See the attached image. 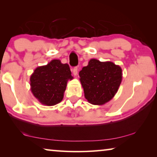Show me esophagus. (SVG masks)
Masks as SVG:
<instances>
[{
	"instance_id": "obj_1",
	"label": "esophagus",
	"mask_w": 157,
	"mask_h": 157,
	"mask_svg": "<svg viewBox=\"0 0 157 157\" xmlns=\"http://www.w3.org/2000/svg\"><path fill=\"white\" fill-rule=\"evenodd\" d=\"M78 68H77V67H75V68H73V75L75 76V75H78Z\"/></svg>"
}]
</instances>
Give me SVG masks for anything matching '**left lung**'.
<instances>
[{
  "instance_id": "left-lung-1",
  "label": "left lung",
  "mask_w": 157,
  "mask_h": 157,
  "mask_svg": "<svg viewBox=\"0 0 157 157\" xmlns=\"http://www.w3.org/2000/svg\"><path fill=\"white\" fill-rule=\"evenodd\" d=\"M79 75L85 98L95 105H102L112 99L123 78L120 66L95 59L90 60Z\"/></svg>"
}]
</instances>
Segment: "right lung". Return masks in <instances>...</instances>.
I'll return each mask as SVG.
<instances>
[{"instance_id":"add662e5","label":"right lung","mask_w":157,"mask_h":157,"mask_svg":"<svg viewBox=\"0 0 157 157\" xmlns=\"http://www.w3.org/2000/svg\"><path fill=\"white\" fill-rule=\"evenodd\" d=\"M73 79L68 63L52 59L37 67L30 76V89L42 105L53 106L63 100L68 80Z\"/></svg>"}]
</instances>
